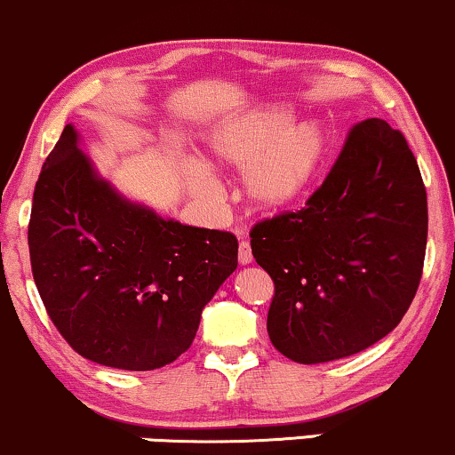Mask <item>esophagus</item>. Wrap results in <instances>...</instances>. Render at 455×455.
Here are the masks:
<instances>
[{"label":"esophagus","mask_w":455,"mask_h":455,"mask_svg":"<svg viewBox=\"0 0 455 455\" xmlns=\"http://www.w3.org/2000/svg\"><path fill=\"white\" fill-rule=\"evenodd\" d=\"M238 262L241 264H251L253 262V253H251V244L247 241H243L238 244Z\"/></svg>","instance_id":"obj_1"}]
</instances>
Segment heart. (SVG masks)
Returning <instances> with one entry per match:
<instances>
[{"label": "heart", "instance_id": "heart-1", "mask_svg": "<svg viewBox=\"0 0 455 455\" xmlns=\"http://www.w3.org/2000/svg\"><path fill=\"white\" fill-rule=\"evenodd\" d=\"M211 161L223 170L244 172V191L262 211H283L307 196L323 170L329 137L318 122L294 126V114L270 105L223 122L208 137ZM185 185L200 200L212 202L219 182L200 161L182 167Z\"/></svg>", "mask_w": 455, "mask_h": 455}]
</instances>
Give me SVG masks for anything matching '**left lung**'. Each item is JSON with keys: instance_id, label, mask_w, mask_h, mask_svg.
<instances>
[{"instance_id": "left-lung-1", "label": "left lung", "mask_w": 455, "mask_h": 455, "mask_svg": "<svg viewBox=\"0 0 455 455\" xmlns=\"http://www.w3.org/2000/svg\"><path fill=\"white\" fill-rule=\"evenodd\" d=\"M249 236L275 283V348L305 365L370 348L404 318L426 258L427 196L404 135L380 117L355 124L305 208Z\"/></svg>"}]
</instances>
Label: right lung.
<instances>
[{
    "label": "right lung",
    "mask_w": 455,
    "mask_h": 455,
    "mask_svg": "<svg viewBox=\"0 0 455 455\" xmlns=\"http://www.w3.org/2000/svg\"><path fill=\"white\" fill-rule=\"evenodd\" d=\"M29 259L55 329L85 359L148 371L193 344L202 309L238 267V241L126 200L66 124L34 188Z\"/></svg>",
    "instance_id": "obj_1"
}]
</instances>
